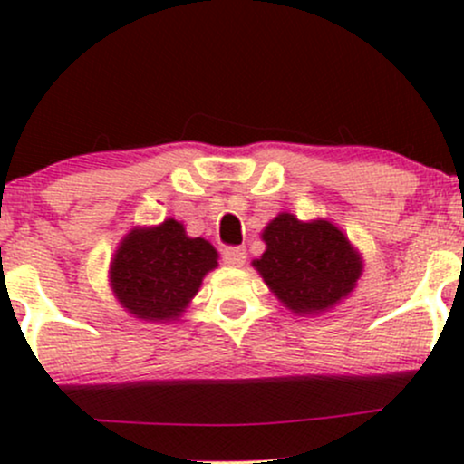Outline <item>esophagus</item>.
<instances>
[{"label":"esophagus","mask_w":464,"mask_h":464,"mask_svg":"<svg viewBox=\"0 0 464 464\" xmlns=\"http://www.w3.org/2000/svg\"><path fill=\"white\" fill-rule=\"evenodd\" d=\"M222 262L227 266H233V268H239L244 262H246V248L244 246H228L222 250Z\"/></svg>","instance_id":"obj_1"}]
</instances>
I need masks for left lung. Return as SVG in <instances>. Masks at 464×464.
Here are the masks:
<instances>
[{
	"label": "left lung",
	"instance_id": "1",
	"mask_svg": "<svg viewBox=\"0 0 464 464\" xmlns=\"http://www.w3.org/2000/svg\"><path fill=\"white\" fill-rule=\"evenodd\" d=\"M262 237L266 253L255 268L295 312H324L353 290L362 273L358 253L332 222H301L281 214Z\"/></svg>",
	"mask_w": 464,
	"mask_h": 464
}]
</instances>
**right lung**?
I'll return each mask as SVG.
<instances>
[{
	"label": "right lung",
	"instance_id": "add662e5",
	"mask_svg": "<svg viewBox=\"0 0 464 464\" xmlns=\"http://www.w3.org/2000/svg\"><path fill=\"white\" fill-rule=\"evenodd\" d=\"M218 266L207 239L188 237L177 220L132 231L117 250L111 281L121 305L146 321H174Z\"/></svg>",
	"mask_w": 464,
	"mask_h": 464
}]
</instances>
